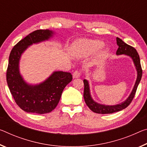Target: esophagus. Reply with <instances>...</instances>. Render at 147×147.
Here are the masks:
<instances>
[{"instance_id": "obj_1", "label": "esophagus", "mask_w": 147, "mask_h": 147, "mask_svg": "<svg viewBox=\"0 0 147 147\" xmlns=\"http://www.w3.org/2000/svg\"><path fill=\"white\" fill-rule=\"evenodd\" d=\"M81 75V73L80 71H75L73 73V78H79Z\"/></svg>"}]
</instances>
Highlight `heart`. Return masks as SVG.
<instances>
[{
  "label": "heart",
  "mask_w": 147,
  "mask_h": 147,
  "mask_svg": "<svg viewBox=\"0 0 147 147\" xmlns=\"http://www.w3.org/2000/svg\"><path fill=\"white\" fill-rule=\"evenodd\" d=\"M104 45L103 42L98 40H88L82 39L76 43L74 49L76 53L81 56L86 57L97 52ZM109 53V50H103L99 53V56H104Z\"/></svg>",
  "instance_id": "b5f03b06"
}]
</instances>
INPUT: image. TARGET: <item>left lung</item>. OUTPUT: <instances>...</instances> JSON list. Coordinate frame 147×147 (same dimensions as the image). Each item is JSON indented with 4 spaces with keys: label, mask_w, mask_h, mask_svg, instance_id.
<instances>
[{
    "label": "left lung",
    "mask_w": 147,
    "mask_h": 147,
    "mask_svg": "<svg viewBox=\"0 0 147 147\" xmlns=\"http://www.w3.org/2000/svg\"><path fill=\"white\" fill-rule=\"evenodd\" d=\"M116 44L118 46V48L116 51V55H125L130 57L133 60L135 67H136L137 71V79L134 86V88L131 91V94H129L127 98L124 101L122 102L119 104L115 105H107L104 104H100L95 101L92 97L90 93V85L89 82L87 80L84 79V98L86 102V104L87 106L92 110L93 112L98 114H111L116 113L123 110L126 108V107L131 103L133 99L136 94L137 88L138 87V85L141 80L142 77V71L140 58L139 55L137 53V50L132 46L128 45L126 43H125L122 40H121L119 38H116Z\"/></svg>",
    "instance_id": "8db88e82"
}]
</instances>
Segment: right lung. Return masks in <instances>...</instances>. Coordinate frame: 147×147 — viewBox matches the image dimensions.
<instances>
[{
	"label": "right lung",
	"instance_id": "1",
	"mask_svg": "<svg viewBox=\"0 0 147 147\" xmlns=\"http://www.w3.org/2000/svg\"><path fill=\"white\" fill-rule=\"evenodd\" d=\"M54 34L49 29L34 31L16 44L9 56L7 84L16 103L27 113L42 115L52 111L59 103L65 86L73 79L70 73L54 71L42 82L30 84L20 73V61L25 51L32 44L48 40Z\"/></svg>",
	"mask_w": 147,
	"mask_h": 147
}]
</instances>
